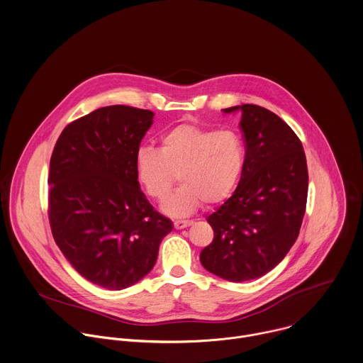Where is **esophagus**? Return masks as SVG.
Returning a JSON list of instances; mask_svg holds the SVG:
<instances>
[{"mask_svg": "<svg viewBox=\"0 0 363 363\" xmlns=\"http://www.w3.org/2000/svg\"><path fill=\"white\" fill-rule=\"evenodd\" d=\"M191 224H193V221H182V220H179V221H174V223H173V225H174V228H176V230H184V228L190 227Z\"/></svg>", "mask_w": 363, "mask_h": 363, "instance_id": "1", "label": "esophagus"}]
</instances>
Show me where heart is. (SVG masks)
<instances>
[{"label":"heart","instance_id":"obj_1","mask_svg":"<svg viewBox=\"0 0 363 363\" xmlns=\"http://www.w3.org/2000/svg\"><path fill=\"white\" fill-rule=\"evenodd\" d=\"M245 164V149L233 130H210L182 123L160 138L159 150L140 147L135 153V176L142 190L163 201L176 177L182 186L163 203L162 211L174 218L193 214L203 203L216 206L234 191Z\"/></svg>","mask_w":363,"mask_h":363}]
</instances>
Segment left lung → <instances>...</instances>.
Returning <instances> with one entry per match:
<instances>
[{"mask_svg": "<svg viewBox=\"0 0 363 363\" xmlns=\"http://www.w3.org/2000/svg\"><path fill=\"white\" fill-rule=\"evenodd\" d=\"M245 164L233 196L207 217L214 240L201 264L230 281L262 277L277 266L297 240L306 213L308 172L303 145L272 111L242 104Z\"/></svg>", "mask_w": 363, "mask_h": 363, "instance_id": "obj_1", "label": "left lung"}]
</instances>
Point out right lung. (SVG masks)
<instances>
[{"label":"right lung","instance_id":"add662e5","mask_svg":"<svg viewBox=\"0 0 363 363\" xmlns=\"http://www.w3.org/2000/svg\"><path fill=\"white\" fill-rule=\"evenodd\" d=\"M153 117L128 106L99 108L63 129L50 157L53 238L84 279L108 290L143 279L173 230L135 176V153Z\"/></svg>","mask_w":363,"mask_h":363}]
</instances>
